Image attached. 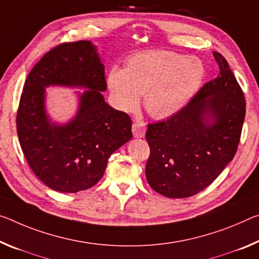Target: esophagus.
<instances>
[{
	"label": "esophagus",
	"instance_id": "obj_1",
	"mask_svg": "<svg viewBox=\"0 0 259 259\" xmlns=\"http://www.w3.org/2000/svg\"><path fill=\"white\" fill-rule=\"evenodd\" d=\"M146 133V125L143 121H136L133 124V134L134 137L136 138H143L145 136Z\"/></svg>",
	"mask_w": 259,
	"mask_h": 259
}]
</instances>
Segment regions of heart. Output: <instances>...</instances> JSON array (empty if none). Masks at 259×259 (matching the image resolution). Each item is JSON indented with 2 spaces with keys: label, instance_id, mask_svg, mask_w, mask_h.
I'll return each instance as SVG.
<instances>
[{
  "label": "heart",
  "instance_id": "obj_1",
  "mask_svg": "<svg viewBox=\"0 0 259 259\" xmlns=\"http://www.w3.org/2000/svg\"><path fill=\"white\" fill-rule=\"evenodd\" d=\"M205 78L202 61L167 51H146L133 55L125 69L113 67L107 88L115 107L134 109L144 93V106L151 116H174L192 100Z\"/></svg>",
  "mask_w": 259,
  "mask_h": 259
}]
</instances>
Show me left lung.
Wrapping results in <instances>:
<instances>
[{
  "instance_id": "1",
  "label": "left lung",
  "mask_w": 259,
  "mask_h": 259,
  "mask_svg": "<svg viewBox=\"0 0 259 259\" xmlns=\"http://www.w3.org/2000/svg\"><path fill=\"white\" fill-rule=\"evenodd\" d=\"M220 72L181 112L152 123L145 174L151 188L169 198L194 196L232 161L245 116L244 94L228 62L213 52Z\"/></svg>"
}]
</instances>
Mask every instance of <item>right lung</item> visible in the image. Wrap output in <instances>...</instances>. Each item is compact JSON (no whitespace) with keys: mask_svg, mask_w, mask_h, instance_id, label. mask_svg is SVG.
<instances>
[{"mask_svg":"<svg viewBox=\"0 0 259 259\" xmlns=\"http://www.w3.org/2000/svg\"><path fill=\"white\" fill-rule=\"evenodd\" d=\"M49 85L83 88L75 116L65 123L46 109ZM105 65L91 41L67 42L42 56L24 84L17 112V134L33 173L48 188L72 194L93 187L110 155L133 137L129 115L110 107Z\"/></svg>","mask_w":259,"mask_h":259,"instance_id":"right-lung-1","label":"right lung"}]
</instances>
